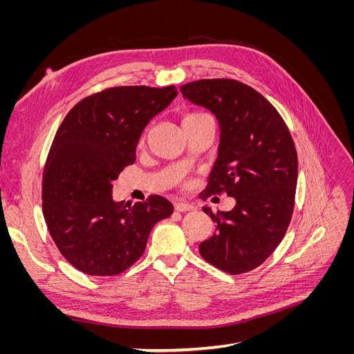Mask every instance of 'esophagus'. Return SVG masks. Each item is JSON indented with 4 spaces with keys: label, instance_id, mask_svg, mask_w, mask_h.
Here are the masks:
<instances>
[{
    "label": "esophagus",
    "instance_id": "obj_1",
    "mask_svg": "<svg viewBox=\"0 0 354 354\" xmlns=\"http://www.w3.org/2000/svg\"><path fill=\"white\" fill-rule=\"evenodd\" d=\"M174 208L178 212H186V211H194L195 205H192V203H187V202H177Z\"/></svg>",
    "mask_w": 354,
    "mask_h": 354
}]
</instances>
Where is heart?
Wrapping results in <instances>:
<instances>
[{
	"mask_svg": "<svg viewBox=\"0 0 354 354\" xmlns=\"http://www.w3.org/2000/svg\"><path fill=\"white\" fill-rule=\"evenodd\" d=\"M207 116H209V115H207V113H202V112H192V113H189L185 120H199V118H207Z\"/></svg>",
	"mask_w": 354,
	"mask_h": 354,
	"instance_id": "obj_1",
	"label": "heart"
}]
</instances>
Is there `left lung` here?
Segmentation results:
<instances>
[{"label":"left lung","mask_w":354,"mask_h":354,"mask_svg":"<svg viewBox=\"0 0 354 354\" xmlns=\"http://www.w3.org/2000/svg\"><path fill=\"white\" fill-rule=\"evenodd\" d=\"M183 97L216 115L218 156L203 199L226 194L232 211L203 207L216 233L201 242L202 259L229 274L263 264L291 223L298 176L295 145L282 116L266 97L236 80H199L180 87Z\"/></svg>","instance_id":"left-lung-1"}]
</instances>
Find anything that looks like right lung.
I'll return each instance as SVG.
<instances>
[{
    "label": "right lung",
    "instance_id": "1",
    "mask_svg": "<svg viewBox=\"0 0 354 354\" xmlns=\"http://www.w3.org/2000/svg\"><path fill=\"white\" fill-rule=\"evenodd\" d=\"M176 95L174 85L113 87L82 99L60 124L42 174V212L60 254L80 272L122 273L143 255L155 224L173 214L159 195L115 202L112 183L134 164L145 127Z\"/></svg>",
    "mask_w": 354,
    "mask_h": 354
}]
</instances>
